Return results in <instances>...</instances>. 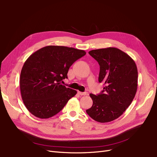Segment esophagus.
Here are the masks:
<instances>
[{
    "instance_id": "34e87169",
    "label": "esophagus",
    "mask_w": 157,
    "mask_h": 157,
    "mask_svg": "<svg viewBox=\"0 0 157 157\" xmlns=\"http://www.w3.org/2000/svg\"><path fill=\"white\" fill-rule=\"evenodd\" d=\"M78 94H79V95H87V92H78Z\"/></svg>"
}]
</instances>
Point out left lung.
Instances as JSON below:
<instances>
[{
    "label": "left lung",
    "mask_w": 157,
    "mask_h": 157,
    "mask_svg": "<svg viewBox=\"0 0 157 157\" xmlns=\"http://www.w3.org/2000/svg\"><path fill=\"white\" fill-rule=\"evenodd\" d=\"M88 53L100 66L99 82L105 86L100 94H90L93 105L86 112L97 122L112 121L124 113L135 98L138 85L137 65L126 53L115 47Z\"/></svg>",
    "instance_id": "obj_1"
}]
</instances>
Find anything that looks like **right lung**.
<instances>
[{
  "label": "right lung",
  "mask_w": 157,
  "mask_h": 157,
  "mask_svg": "<svg viewBox=\"0 0 157 157\" xmlns=\"http://www.w3.org/2000/svg\"><path fill=\"white\" fill-rule=\"evenodd\" d=\"M86 54L83 50L49 45L27 59L20 73L22 99L29 112L40 119H48L62 110L77 91L61 85L67 78L70 67Z\"/></svg>",
  "instance_id": "1"
}]
</instances>
